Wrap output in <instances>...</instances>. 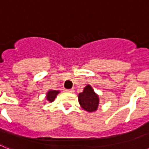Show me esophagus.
I'll use <instances>...</instances> for the list:
<instances>
[{
    "label": "esophagus",
    "mask_w": 149,
    "mask_h": 149,
    "mask_svg": "<svg viewBox=\"0 0 149 149\" xmlns=\"http://www.w3.org/2000/svg\"><path fill=\"white\" fill-rule=\"evenodd\" d=\"M66 92H67V93H73L74 92V89H66L65 90Z\"/></svg>",
    "instance_id": "esophagus-1"
}]
</instances>
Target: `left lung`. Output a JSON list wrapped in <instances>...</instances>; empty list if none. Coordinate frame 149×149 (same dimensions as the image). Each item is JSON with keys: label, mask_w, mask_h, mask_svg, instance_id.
Instances as JSON below:
<instances>
[{"label": "left lung", "mask_w": 149, "mask_h": 149, "mask_svg": "<svg viewBox=\"0 0 149 149\" xmlns=\"http://www.w3.org/2000/svg\"><path fill=\"white\" fill-rule=\"evenodd\" d=\"M78 100L83 109L88 112H94L97 109L100 101L99 96L89 85H87L83 92L79 94Z\"/></svg>", "instance_id": "left-lung-1"}]
</instances>
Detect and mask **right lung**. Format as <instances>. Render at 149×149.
<instances>
[{"label":"right lung","mask_w":149,"mask_h":149,"mask_svg":"<svg viewBox=\"0 0 149 149\" xmlns=\"http://www.w3.org/2000/svg\"><path fill=\"white\" fill-rule=\"evenodd\" d=\"M60 92L56 91V90H49L47 94V99L49 102H53L55 100L56 96Z\"/></svg>","instance_id":"right-lung-1"}]
</instances>
